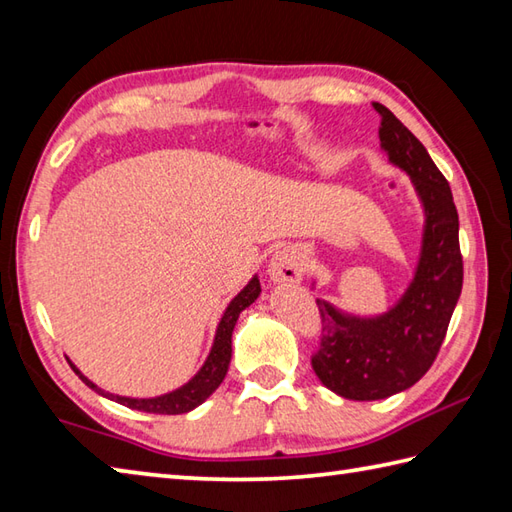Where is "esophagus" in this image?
<instances>
[{"label": "esophagus", "mask_w": 512, "mask_h": 512, "mask_svg": "<svg viewBox=\"0 0 512 512\" xmlns=\"http://www.w3.org/2000/svg\"><path fill=\"white\" fill-rule=\"evenodd\" d=\"M303 253L295 246H281L268 262V275L277 284H299L303 279Z\"/></svg>", "instance_id": "obj_1"}]
</instances>
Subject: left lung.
I'll return each mask as SVG.
<instances>
[{
  "instance_id": "1",
  "label": "left lung",
  "mask_w": 512,
  "mask_h": 512,
  "mask_svg": "<svg viewBox=\"0 0 512 512\" xmlns=\"http://www.w3.org/2000/svg\"><path fill=\"white\" fill-rule=\"evenodd\" d=\"M380 149L409 176L422 204L424 226L416 273L387 312L358 317L317 299L323 336L312 369L321 383L347 400H383L429 372L462 292L460 222L447 178L427 149L385 105ZM314 286V284H312Z\"/></svg>"
}]
</instances>
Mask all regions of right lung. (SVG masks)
Wrapping results in <instances>:
<instances>
[{"instance_id":"add662e5","label":"right lung","mask_w":512,"mask_h":512,"mask_svg":"<svg viewBox=\"0 0 512 512\" xmlns=\"http://www.w3.org/2000/svg\"><path fill=\"white\" fill-rule=\"evenodd\" d=\"M259 292H262V286H259V277L253 275V279H250L248 284L237 292L235 299L226 306L220 323H217L211 352H209V356H206L204 365L198 369V374H195L189 380V383H184L182 387L173 389V391H167V394H162V396L129 398V396L110 394V391H105L96 383H92V380L85 376L72 361H70V367L74 369V374L79 376L92 391H96V394L103 396V398H110V400L118 402V405H125L129 409L145 411V413H167V416H176V413H187L198 405H202V402L209 398L217 387H220V383L228 372V365H231L235 323L239 319V314H242L250 306V303H255V299L259 297Z\"/></svg>"}]
</instances>
